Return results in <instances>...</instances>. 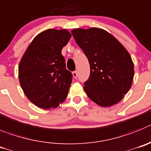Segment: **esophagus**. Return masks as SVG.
Listing matches in <instances>:
<instances>
[{
  "instance_id": "obj_1",
  "label": "esophagus",
  "mask_w": 151,
  "mask_h": 151,
  "mask_svg": "<svg viewBox=\"0 0 151 151\" xmlns=\"http://www.w3.org/2000/svg\"><path fill=\"white\" fill-rule=\"evenodd\" d=\"M72 74H73V77H74V78H77V71H74V72H72Z\"/></svg>"
}]
</instances>
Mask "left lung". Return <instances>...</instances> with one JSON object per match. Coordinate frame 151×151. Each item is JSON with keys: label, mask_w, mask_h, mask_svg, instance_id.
I'll use <instances>...</instances> for the list:
<instances>
[{"label": "left lung", "mask_w": 151, "mask_h": 151, "mask_svg": "<svg viewBox=\"0 0 151 151\" xmlns=\"http://www.w3.org/2000/svg\"><path fill=\"white\" fill-rule=\"evenodd\" d=\"M71 33L90 65V75L83 86L88 97L102 107L121 101L131 88L135 74L128 51L101 28H76Z\"/></svg>", "instance_id": "8db88e82"}]
</instances>
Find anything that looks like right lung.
Returning <instances> with one entry per match:
<instances>
[{
    "label": "right lung",
    "mask_w": 151,
    "mask_h": 151,
    "mask_svg": "<svg viewBox=\"0 0 151 151\" xmlns=\"http://www.w3.org/2000/svg\"><path fill=\"white\" fill-rule=\"evenodd\" d=\"M71 35L66 29H47L35 37L19 65V79L26 97L42 109L57 108L67 98L72 74L62 50Z\"/></svg>",
    "instance_id": "right-lung-1"
}]
</instances>
